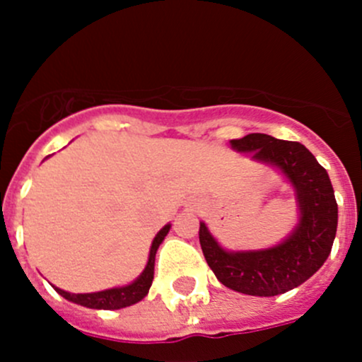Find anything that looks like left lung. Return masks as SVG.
Wrapping results in <instances>:
<instances>
[{"label":"left lung","mask_w":362,"mask_h":362,"mask_svg":"<svg viewBox=\"0 0 362 362\" xmlns=\"http://www.w3.org/2000/svg\"><path fill=\"white\" fill-rule=\"evenodd\" d=\"M233 148L252 152V158L280 168L298 194L299 224L289 238L273 249L226 252L199 222V243L218 282L236 293L276 296L301 286L333 249L338 226V204L327 171L299 141L276 140L250 133L231 140Z\"/></svg>","instance_id":"obj_1"}]
</instances>
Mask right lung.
<instances>
[{"mask_svg": "<svg viewBox=\"0 0 362 362\" xmlns=\"http://www.w3.org/2000/svg\"><path fill=\"white\" fill-rule=\"evenodd\" d=\"M168 231H170V224L164 226V228L158 233V236H156L154 242H152L147 268H145L144 273H141L133 284H129V286L119 287V289L101 291V293H90V294H71L63 289H57V287H54V289L63 296V298H66L68 301H73L76 303V305H82V306H87V308H96V310H119L141 301V299L147 296L148 289H151L152 286V280H154L156 252H158L160 242H163L164 236L168 235Z\"/></svg>", "mask_w": 362, "mask_h": 362, "instance_id": "obj_1", "label": "right lung"}]
</instances>
